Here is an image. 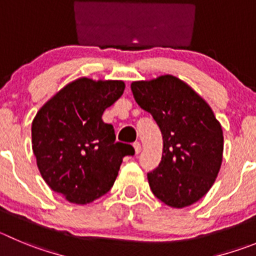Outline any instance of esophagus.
I'll list each match as a JSON object with an SVG mask.
<instances>
[{
    "instance_id": "1",
    "label": "esophagus",
    "mask_w": 256,
    "mask_h": 256,
    "mask_svg": "<svg viewBox=\"0 0 256 256\" xmlns=\"http://www.w3.org/2000/svg\"><path fill=\"white\" fill-rule=\"evenodd\" d=\"M134 149H135L136 154H139V152H142V144H140L139 142H134Z\"/></svg>"
}]
</instances>
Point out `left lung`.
I'll list each match as a JSON object with an SVG mask.
<instances>
[{"instance_id":"left-lung-1","label":"left lung","mask_w":256,"mask_h":256,"mask_svg":"<svg viewBox=\"0 0 256 256\" xmlns=\"http://www.w3.org/2000/svg\"><path fill=\"white\" fill-rule=\"evenodd\" d=\"M131 90L163 136L160 164L148 173L152 193L173 208L196 204L214 186L221 168V124L192 87L170 74L136 80Z\"/></svg>"}]
</instances>
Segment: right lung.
I'll return each instance as SVG.
<instances>
[{"instance_id":"obj_1","label":"right lung","mask_w":256,"mask_h":256,"mask_svg":"<svg viewBox=\"0 0 256 256\" xmlns=\"http://www.w3.org/2000/svg\"><path fill=\"white\" fill-rule=\"evenodd\" d=\"M122 80L78 78L38 111L31 144L40 174L70 204H87L114 186L131 145L116 142L114 126L102 114L122 96Z\"/></svg>"}]
</instances>
